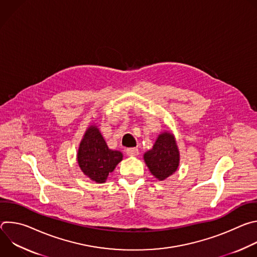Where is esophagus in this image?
Wrapping results in <instances>:
<instances>
[{"label": "esophagus", "instance_id": "obj_1", "mask_svg": "<svg viewBox=\"0 0 257 257\" xmlns=\"http://www.w3.org/2000/svg\"><path fill=\"white\" fill-rule=\"evenodd\" d=\"M126 153L128 156H137L139 154V151L136 148H130L126 150Z\"/></svg>", "mask_w": 257, "mask_h": 257}]
</instances>
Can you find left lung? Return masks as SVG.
Returning a JSON list of instances; mask_svg holds the SVG:
<instances>
[{"mask_svg":"<svg viewBox=\"0 0 257 257\" xmlns=\"http://www.w3.org/2000/svg\"><path fill=\"white\" fill-rule=\"evenodd\" d=\"M151 173L160 181L173 175L180 163L176 139L171 132H163L157 138L153 149L143 156Z\"/></svg>","mask_w":257,"mask_h":257,"instance_id":"1","label":"left lung"}]
</instances>
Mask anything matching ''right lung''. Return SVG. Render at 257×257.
Returning a JSON list of instances; mask_svg holds the SVG:
<instances>
[{"mask_svg": "<svg viewBox=\"0 0 257 257\" xmlns=\"http://www.w3.org/2000/svg\"><path fill=\"white\" fill-rule=\"evenodd\" d=\"M122 160V153L109 150L98 128L90 125L83 135L77 154V162L83 174L96 183H103Z\"/></svg>", "mask_w": 257, "mask_h": 257, "instance_id": "1", "label": "right lung"}]
</instances>
